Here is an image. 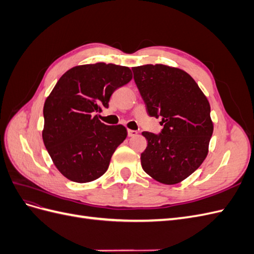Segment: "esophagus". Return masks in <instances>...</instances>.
<instances>
[{
	"label": "esophagus",
	"instance_id": "1",
	"mask_svg": "<svg viewBox=\"0 0 254 254\" xmlns=\"http://www.w3.org/2000/svg\"><path fill=\"white\" fill-rule=\"evenodd\" d=\"M137 134L136 130H131V129H128V136H135Z\"/></svg>",
	"mask_w": 254,
	"mask_h": 254
}]
</instances>
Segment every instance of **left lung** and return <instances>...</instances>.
Returning a JSON list of instances; mask_svg holds the SVG:
<instances>
[{
    "instance_id": "8db88e82",
    "label": "left lung",
    "mask_w": 254,
    "mask_h": 254,
    "mask_svg": "<svg viewBox=\"0 0 254 254\" xmlns=\"http://www.w3.org/2000/svg\"><path fill=\"white\" fill-rule=\"evenodd\" d=\"M133 79L150 117L161 118L159 134L144 131L148 144L141 153L146 174L176 184L204 161L213 133L211 108L196 81L180 68L164 64L132 67Z\"/></svg>"
}]
</instances>
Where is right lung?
<instances>
[{
  "label": "right lung",
  "instance_id": "obj_1",
  "mask_svg": "<svg viewBox=\"0 0 254 254\" xmlns=\"http://www.w3.org/2000/svg\"><path fill=\"white\" fill-rule=\"evenodd\" d=\"M132 78L131 70L117 64H83L70 68L54 87L43 107L45 148L68 180L86 183L103 176L111 157L124 142L123 125L98 120L113 92Z\"/></svg>",
  "mask_w": 254,
  "mask_h": 254
}]
</instances>
